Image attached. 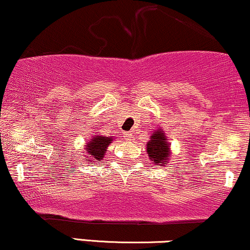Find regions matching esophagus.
Listing matches in <instances>:
<instances>
[{
  "label": "esophagus",
  "instance_id": "obj_1",
  "mask_svg": "<svg viewBox=\"0 0 250 250\" xmlns=\"http://www.w3.org/2000/svg\"><path fill=\"white\" fill-rule=\"evenodd\" d=\"M123 137H125V140H127V141H131V138H132L131 132H125V136H123Z\"/></svg>",
  "mask_w": 250,
  "mask_h": 250
}]
</instances>
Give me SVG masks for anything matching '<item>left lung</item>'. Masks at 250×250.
Segmentation results:
<instances>
[{"label": "left lung", "mask_w": 250, "mask_h": 250, "mask_svg": "<svg viewBox=\"0 0 250 250\" xmlns=\"http://www.w3.org/2000/svg\"><path fill=\"white\" fill-rule=\"evenodd\" d=\"M169 146L170 144L162 129L154 131L146 144V152L151 162L154 165H165L170 156Z\"/></svg>", "instance_id": "8db88e82"}]
</instances>
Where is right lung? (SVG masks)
Instances as JSON below:
<instances>
[{
	"label": "right lung",
	"instance_id": "add662e5",
	"mask_svg": "<svg viewBox=\"0 0 250 250\" xmlns=\"http://www.w3.org/2000/svg\"><path fill=\"white\" fill-rule=\"evenodd\" d=\"M113 137H105V136H93L86 144L87 154H90L91 159L102 162V159L105 156L107 147L112 143Z\"/></svg>",
	"mask_w": 250,
	"mask_h": 250
}]
</instances>
